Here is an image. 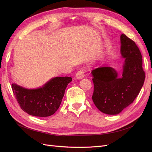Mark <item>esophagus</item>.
<instances>
[{
  "instance_id": "obj_1",
  "label": "esophagus",
  "mask_w": 152,
  "mask_h": 152,
  "mask_svg": "<svg viewBox=\"0 0 152 152\" xmlns=\"http://www.w3.org/2000/svg\"><path fill=\"white\" fill-rule=\"evenodd\" d=\"M84 75H85V72H84V70H82L79 71L76 73L75 77L77 79H83V78L84 77Z\"/></svg>"
}]
</instances>
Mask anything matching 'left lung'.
Returning <instances> with one entry per match:
<instances>
[{"label":"left lung","mask_w":152,"mask_h":152,"mask_svg":"<svg viewBox=\"0 0 152 152\" xmlns=\"http://www.w3.org/2000/svg\"><path fill=\"white\" fill-rule=\"evenodd\" d=\"M121 44V54L124 58L121 77L110 66L97 68L91 72L94 83L93 101L99 111L108 115L120 113L132 103L145 79L142 56L135 42L122 34Z\"/></svg>","instance_id":"1"}]
</instances>
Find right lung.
<instances>
[{
	"mask_svg": "<svg viewBox=\"0 0 152 152\" xmlns=\"http://www.w3.org/2000/svg\"><path fill=\"white\" fill-rule=\"evenodd\" d=\"M70 77L52 78L44 86L37 89H26L15 83L12 84L13 93L21 109L32 116L45 117L57 111Z\"/></svg>",
	"mask_w": 152,
	"mask_h": 152,
	"instance_id": "add662e5",
	"label": "right lung"
}]
</instances>
